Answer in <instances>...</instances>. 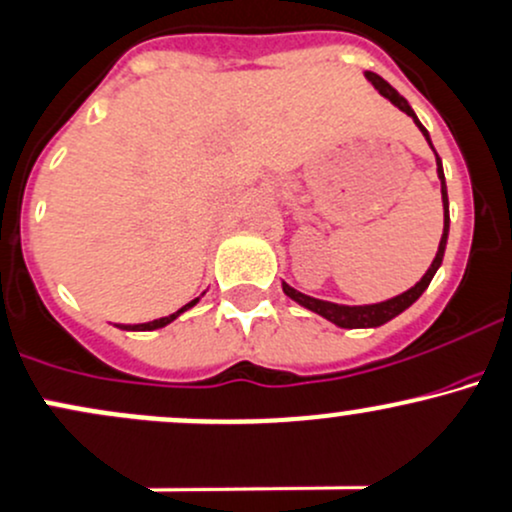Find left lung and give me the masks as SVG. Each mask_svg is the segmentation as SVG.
<instances>
[{
    "label": "left lung",
    "instance_id": "obj_1",
    "mask_svg": "<svg viewBox=\"0 0 512 512\" xmlns=\"http://www.w3.org/2000/svg\"><path fill=\"white\" fill-rule=\"evenodd\" d=\"M364 77H367L369 82L374 84V89H379L381 97H386L391 101L393 106H398L401 111H406L408 116L415 121V126L423 131L425 140L430 143L432 148V140H430V133L425 131L423 123L418 121V116H415V111L411 109V104H408L406 99L401 97V94L396 92V89L391 87L389 82L384 80V77H379L376 72H364ZM435 150V148H432ZM435 160H437V177H440V184H442V206H445V228H442V238H440V247H437V255L435 260H432V265L428 272L423 274V279H420L418 284L411 286L408 291H403V294L393 296L389 301H381V303H367V306H342V303H333V301H320V299H313V296H306L301 294V291H296L294 286H289L286 282H282V289L284 294L289 296V299H294L296 303H301L303 308H308V311L318 313V316H323L325 320H330V323H335L338 328H379V325L389 323L391 318H396L398 313L406 311L408 306H413L415 301L423 296V291L428 289L432 277H435V272L440 269L442 265V257H445V247H447V235H449V199H447V184H445V172H442V160L437 157L435 153Z\"/></svg>",
    "mask_w": 512,
    "mask_h": 512
}]
</instances>
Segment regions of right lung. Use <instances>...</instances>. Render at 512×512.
<instances>
[{"mask_svg":"<svg viewBox=\"0 0 512 512\" xmlns=\"http://www.w3.org/2000/svg\"><path fill=\"white\" fill-rule=\"evenodd\" d=\"M199 299H201V296H199ZM199 299L189 301L187 306H182V308H179V311H174V313H170V316H165V318H157V320H150V323H138V325H119V328L121 330H157V328H165V325L172 323L174 318L182 316L184 311H189V308L196 306V303H199Z\"/></svg>","mask_w":512,"mask_h":512,"instance_id":"add662e5","label":"right lung"}]
</instances>
